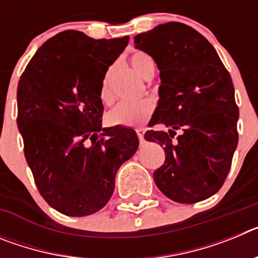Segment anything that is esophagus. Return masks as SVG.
I'll return each mask as SVG.
<instances>
[{
    "label": "esophagus",
    "mask_w": 258,
    "mask_h": 258,
    "mask_svg": "<svg viewBox=\"0 0 258 258\" xmlns=\"http://www.w3.org/2000/svg\"><path fill=\"white\" fill-rule=\"evenodd\" d=\"M137 136H138L141 142H143V141H145V129H142V127L137 129Z\"/></svg>",
    "instance_id": "esophagus-1"
}]
</instances>
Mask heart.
I'll return each mask as SVG.
<instances>
[{"mask_svg": "<svg viewBox=\"0 0 258 258\" xmlns=\"http://www.w3.org/2000/svg\"><path fill=\"white\" fill-rule=\"evenodd\" d=\"M129 63L145 79L154 75L155 63L149 54L143 51H136L129 56ZM115 67H108L106 71L99 89V98L104 104H109L113 101L112 94V76ZM155 109V103L151 99H142L138 102H121L113 107L107 115V121L111 125L120 126H141L145 124Z\"/></svg>", "mask_w": 258, "mask_h": 258, "instance_id": "obj_1", "label": "heart"}]
</instances>
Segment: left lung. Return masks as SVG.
<instances>
[{
  "mask_svg": "<svg viewBox=\"0 0 258 258\" xmlns=\"http://www.w3.org/2000/svg\"><path fill=\"white\" fill-rule=\"evenodd\" d=\"M137 49L160 71L159 103L146 141L159 142L165 161L154 172L159 190L183 204L208 199L222 187L238 146L239 108L231 77L204 36L169 22L134 37ZM175 130L181 134L173 140Z\"/></svg>",
  "mask_w": 258,
  "mask_h": 258,
  "instance_id": "1",
  "label": "left lung"
}]
</instances>
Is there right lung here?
<instances>
[{
    "instance_id": "right-lung-1",
    "label": "right lung",
    "mask_w": 258,
    "mask_h": 258,
    "mask_svg": "<svg viewBox=\"0 0 258 258\" xmlns=\"http://www.w3.org/2000/svg\"><path fill=\"white\" fill-rule=\"evenodd\" d=\"M127 42L60 32L36 51L18 84L24 156L42 198L66 216L103 208L118 168L140 145L133 129L102 127V79Z\"/></svg>"
}]
</instances>
